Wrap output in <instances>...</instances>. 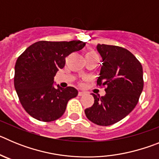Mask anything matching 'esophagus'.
Listing matches in <instances>:
<instances>
[{
  "mask_svg": "<svg viewBox=\"0 0 159 159\" xmlns=\"http://www.w3.org/2000/svg\"><path fill=\"white\" fill-rule=\"evenodd\" d=\"M85 95V92H79V93H78L79 96H82V95Z\"/></svg>",
  "mask_w": 159,
  "mask_h": 159,
  "instance_id": "1",
  "label": "esophagus"
}]
</instances>
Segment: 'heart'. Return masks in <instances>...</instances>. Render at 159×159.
Masks as SVG:
<instances>
[{"instance_id": "obj_1", "label": "heart", "mask_w": 159, "mask_h": 159, "mask_svg": "<svg viewBox=\"0 0 159 159\" xmlns=\"http://www.w3.org/2000/svg\"><path fill=\"white\" fill-rule=\"evenodd\" d=\"M86 57H97V54L93 50H89L88 52H87Z\"/></svg>"}]
</instances>
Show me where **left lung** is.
Wrapping results in <instances>:
<instances>
[{
	"instance_id": "1",
	"label": "left lung",
	"mask_w": 159,
	"mask_h": 159,
	"mask_svg": "<svg viewBox=\"0 0 159 159\" xmlns=\"http://www.w3.org/2000/svg\"><path fill=\"white\" fill-rule=\"evenodd\" d=\"M102 66L97 86L105 88L104 96L95 95L94 104L85 109L90 121L99 126H110L125 118L137 105L143 89L141 63L127 49L98 44Z\"/></svg>"
}]
</instances>
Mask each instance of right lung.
Returning <instances> with one entry per match:
<instances>
[{
	"label": "right lung",
	"instance_id": "add662e5",
	"mask_svg": "<svg viewBox=\"0 0 159 159\" xmlns=\"http://www.w3.org/2000/svg\"><path fill=\"white\" fill-rule=\"evenodd\" d=\"M85 43L41 40L29 46L16 62L14 87L26 112L42 122H52L64 115L67 102L77 96L72 87H53L54 76L65 65V58L80 51Z\"/></svg>",
	"mask_w": 159,
	"mask_h": 159
}]
</instances>
